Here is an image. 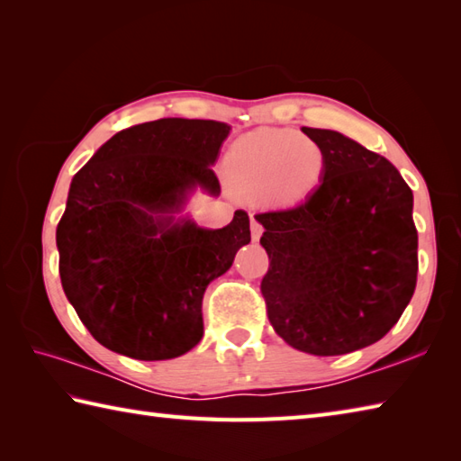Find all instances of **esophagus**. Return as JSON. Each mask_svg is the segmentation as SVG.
Wrapping results in <instances>:
<instances>
[{
    "instance_id": "1",
    "label": "esophagus",
    "mask_w": 461,
    "mask_h": 461,
    "mask_svg": "<svg viewBox=\"0 0 461 461\" xmlns=\"http://www.w3.org/2000/svg\"><path fill=\"white\" fill-rule=\"evenodd\" d=\"M261 231H263L261 223L256 218H251V238H253V241H258L261 238Z\"/></svg>"
}]
</instances>
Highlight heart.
I'll use <instances>...</instances> for the list:
<instances>
[{
    "label": "heart",
    "instance_id": "1",
    "mask_svg": "<svg viewBox=\"0 0 461 461\" xmlns=\"http://www.w3.org/2000/svg\"><path fill=\"white\" fill-rule=\"evenodd\" d=\"M225 176L233 188L279 202H297L317 188L327 170L322 146L289 129H263L241 136L225 154Z\"/></svg>",
    "mask_w": 461,
    "mask_h": 461
}]
</instances>
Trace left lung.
<instances>
[{
  "instance_id": "left-lung-1",
  "label": "left lung",
  "mask_w": 461,
  "mask_h": 461,
  "mask_svg": "<svg viewBox=\"0 0 461 461\" xmlns=\"http://www.w3.org/2000/svg\"><path fill=\"white\" fill-rule=\"evenodd\" d=\"M303 132L325 149L327 170L295 208L256 215L269 256L261 293L287 345L347 355L384 337L414 295V195L384 156L335 131Z\"/></svg>"
}]
</instances>
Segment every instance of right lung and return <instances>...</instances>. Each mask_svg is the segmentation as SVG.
<instances>
[{"label":"right lung","mask_w":461,"mask_h":461,"mask_svg":"<svg viewBox=\"0 0 461 461\" xmlns=\"http://www.w3.org/2000/svg\"><path fill=\"white\" fill-rule=\"evenodd\" d=\"M230 126L160 119L106 140L75 174L57 225L59 276L83 325L109 350L168 360L203 335L202 299L251 241L238 210L221 230L176 220L188 194L220 192L212 164Z\"/></svg>","instance_id":"add662e5"}]
</instances>
